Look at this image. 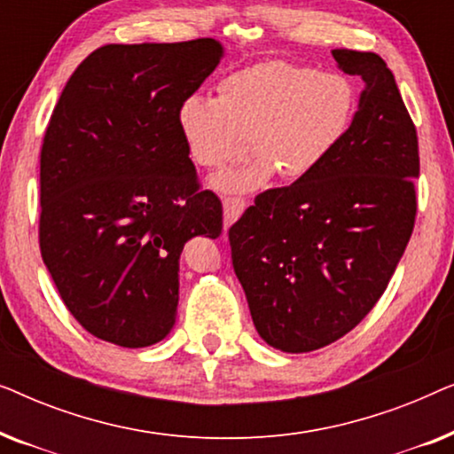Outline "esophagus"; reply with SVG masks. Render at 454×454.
<instances>
[{
    "mask_svg": "<svg viewBox=\"0 0 454 454\" xmlns=\"http://www.w3.org/2000/svg\"><path fill=\"white\" fill-rule=\"evenodd\" d=\"M244 208H246L244 198H235V196L223 198V219H225V229L239 219L241 213H244Z\"/></svg>",
    "mask_w": 454,
    "mask_h": 454,
    "instance_id": "esophagus-1",
    "label": "esophagus"
}]
</instances>
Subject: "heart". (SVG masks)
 <instances>
[{"label": "heart", "instance_id": "heart-1", "mask_svg": "<svg viewBox=\"0 0 454 454\" xmlns=\"http://www.w3.org/2000/svg\"><path fill=\"white\" fill-rule=\"evenodd\" d=\"M356 109L357 92L343 74L262 61L223 78L219 98H185L177 126L190 159L204 169L241 159L250 142L256 159L213 179L215 190L247 194L275 173L287 182L312 176L349 134Z\"/></svg>", "mask_w": 454, "mask_h": 454}]
</instances>
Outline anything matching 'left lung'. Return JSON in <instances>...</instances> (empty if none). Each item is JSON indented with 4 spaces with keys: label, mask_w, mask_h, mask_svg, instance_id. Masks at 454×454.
I'll return each instance as SVG.
<instances>
[{
    "label": "left lung",
    "mask_w": 454,
    "mask_h": 454,
    "mask_svg": "<svg viewBox=\"0 0 454 454\" xmlns=\"http://www.w3.org/2000/svg\"><path fill=\"white\" fill-rule=\"evenodd\" d=\"M364 80L349 134L312 176L266 190L229 229L254 326L275 349L306 353L362 322L413 233L418 132L380 55L334 49Z\"/></svg>",
    "instance_id": "obj_1"
}]
</instances>
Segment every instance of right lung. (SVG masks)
<instances>
[{
  "label": "right lung",
  "instance_id": "right-lung-1",
  "mask_svg": "<svg viewBox=\"0 0 454 454\" xmlns=\"http://www.w3.org/2000/svg\"><path fill=\"white\" fill-rule=\"evenodd\" d=\"M221 55L215 39L98 47L49 120L41 256L70 314L107 343L165 339L184 244L223 231V204L202 190L177 126Z\"/></svg>",
  "mask_w": 454,
  "mask_h": 454
}]
</instances>
